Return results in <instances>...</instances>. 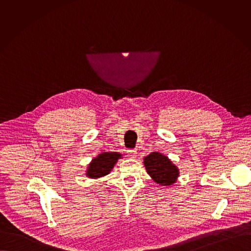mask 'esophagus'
Returning a JSON list of instances; mask_svg holds the SVG:
<instances>
[{
	"instance_id": "obj_1",
	"label": "esophagus",
	"mask_w": 251,
	"mask_h": 251,
	"mask_svg": "<svg viewBox=\"0 0 251 251\" xmlns=\"http://www.w3.org/2000/svg\"><path fill=\"white\" fill-rule=\"evenodd\" d=\"M126 151H127V155L129 157H131V158H134L136 156V154H137V150L136 149H129Z\"/></svg>"
}]
</instances>
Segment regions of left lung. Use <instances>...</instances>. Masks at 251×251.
Segmentation results:
<instances>
[{
	"label": "left lung",
	"instance_id": "obj_1",
	"mask_svg": "<svg viewBox=\"0 0 251 251\" xmlns=\"http://www.w3.org/2000/svg\"><path fill=\"white\" fill-rule=\"evenodd\" d=\"M148 174L161 185L173 184L179 176L178 168L160 152L153 151L144 158Z\"/></svg>",
	"mask_w": 251,
	"mask_h": 251
}]
</instances>
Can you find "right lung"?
<instances>
[{
	"label": "right lung",
	"mask_w": 251,
	"mask_h": 251,
	"mask_svg": "<svg viewBox=\"0 0 251 251\" xmlns=\"http://www.w3.org/2000/svg\"><path fill=\"white\" fill-rule=\"evenodd\" d=\"M121 157L118 152H102L89 165L87 175L90 178H100L109 174L117 160Z\"/></svg>",
	"instance_id": "add662e5"
}]
</instances>
